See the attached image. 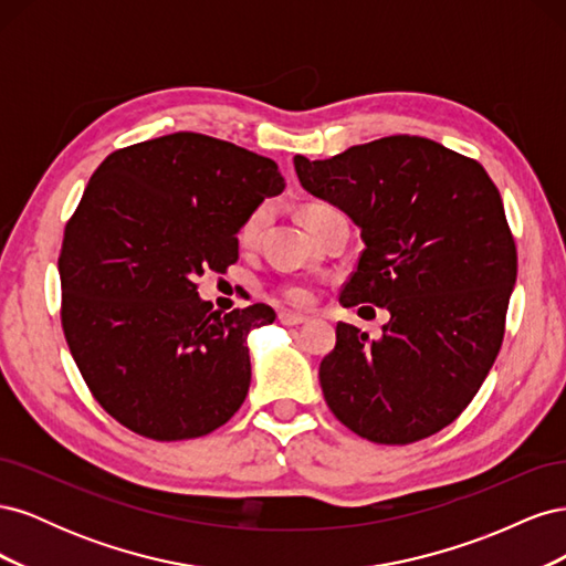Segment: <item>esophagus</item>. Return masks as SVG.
<instances>
[{"instance_id":"obj_1","label":"esophagus","mask_w":566,"mask_h":566,"mask_svg":"<svg viewBox=\"0 0 566 566\" xmlns=\"http://www.w3.org/2000/svg\"><path fill=\"white\" fill-rule=\"evenodd\" d=\"M279 321H281L283 325H300V323L306 321V316L293 314V312H281V314H279Z\"/></svg>"}]
</instances>
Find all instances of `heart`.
Wrapping results in <instances>:
<instances>
[{"label": "heart", "mask_w": 566, "mask_h": 566, "mask_svg": "<svg viewBox=\"0 0 566 566\" xmlns=\"http://www.w3.org/2000/svg\"><path fill=\"white\" fill-rule=\"evenodd\" d=\"M312 208H316V205H312ZM312 208H306L304 212H310ZM266 214H269V210L264 208V205H260V208L252 210L245 217L241 229H238V241H241V245H252L256 241V235H260L264 221H266ZM279 295L283 302L293 304V306H310L314 300V290L304 283H287L279 290Z\"/></svg>", "instance_id": "heart-1"}]
</instances>
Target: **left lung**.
<instances>
[{"label": "left lung", "instance_id": "left-lung-1", "mask_svg": "<svg viewBox=\"0 0 566 566\" xmlns=\"http://www.w3.org/2000/svg\"><path fill=\"white\" fill-rule=\"evenodd\" d=\"M295 169L361 229L366 248L339 302L389 312L380 337L337 323L318 368L325 403L375 443L437 434L474 399L503 345L517 248L499 188L476 160L408 134L328 160L295 156Z\"/></svg>", "mask_w": 566, "mask_h": 566}]
</instances>
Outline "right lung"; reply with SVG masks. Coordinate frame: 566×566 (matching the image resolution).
<instances>
[{"mask_svg":"<svg viewBox=\"0 0 566 566\" xmlns=\"http://www.w3.org/2000/svg\"><path fill=\"white\" fill-rule=\"evenodd\" d=\"M283 188L273 160L196 132L119 148L92 175L59 254L61 325L94 399L127 430L196 439L243 406L248 335L276 314L212 312L198 276L238 260V229Z\"/></svg>","mask_w":566,"mask_h":566,"instance_id":"add662e5","label":"right lung"}]
</instances>
